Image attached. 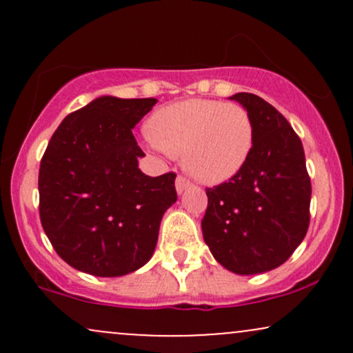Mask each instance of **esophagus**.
I'll list each match as a JSON object with an SVG mask.
<instances>
[{"instance_id":"1","label":"esophagus","mask_w":353,"mask_h":353,"mask_svg":"<svg viewBox=\"0 0 353 353\" xmlns=\"http://www.w3.org/2000/svg\"><path fill=\"white\" fill-rule=\"evenodd\" d=\"M189 185H190L189 179H185V177H182V176H177V179H176V190H177V192L182 194L185 189L189 188Z\"/></svg>"}]
</instances>
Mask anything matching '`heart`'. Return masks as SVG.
<instances>
[{
  "mask_svg": "<svg viewBox=\"0 0 353 353\" xmlns=\"http://www.w3.org/2000/svg\"><path fill=\"white\" fill-rule=\"evenodd\" d=\"M145 141L161 154H182V165L194 179L221 184L232 179L249 161L254 123L236 103L185 99L154 112Z\"/></svg>",
  "mask_w": 353,
  "mask_h": 353,
  "instance_id": "heart-1",
  "label": "heart"
}]
</instances>
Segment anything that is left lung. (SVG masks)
Instances as JSON below:
<instances>
[{
	"label": "left lung",
	"instance_id": "8db88e82",
	"mask_svg": "<svg viewBox=\"0 0 353 353\" xmlns=\"http://www.w3.org/2000/svg\"><path fill=\"white\" fill-rule=\"evenodd\" d=\"M249 111L254 148L232 179L208 188L202 236L214 259L239 275L282 265L301 245L310 222V177L301 137L259 96H230Z\"/></svg>",
	"mask_w": 353,
	"mask_h": 353
}]
</instances>
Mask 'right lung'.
I'll use <instances>...</instances> for the list:
<instances>
[{"instance_id":"add662e5","label":"right lung","mask_w":353,"mask_h":353,"mask_svg":"<svg viewBox=\"0 0 353 353\" xmlns=\"http://www.w3.org/2000/svg\"><path fill=\"white\" fill-rule=\"evenodd\" d=\"M157 99L101 96L71 112L39 165V217L71 267L121 277L152 257L164 212L177 201L176 174L149 177L132 129Z\"/></svg>"}]
</instances>
